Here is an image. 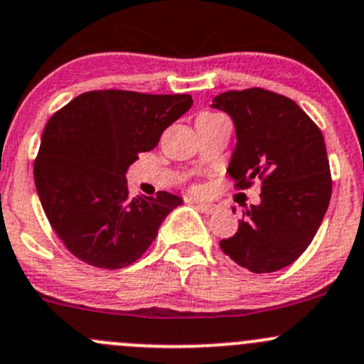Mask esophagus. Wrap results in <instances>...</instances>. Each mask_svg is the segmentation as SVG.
<instances>
[{"instance_id":"obj_1","label":"esophagus","mask_w":364,"mask_h":364,"mask_svg":"<svg viewBox=\"0 0 364 364\" xmlns=\"http://www.w3.org/2000/svg\"><path fill=\"white\" fill-rule=\"evenodd\" d=\"M197 208L200 209V211L208 213V215H211V213L216 211V205L215 204H209V203H200V200H197Z\"/></svg>"}]
</instances>
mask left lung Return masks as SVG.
Returning <instances> with one entry per match:
<instances>
[{
    "mask_svg": "<svg viewBox=\"0 0 364 364\" xmlns=\"http://www.w3.org/2000/svg\"><path fill=\"white\" fill-rule=\"evenodd\" d=\"M211 107L236 127L227 172L237 188L262 181L260 204L243 213L237 232L220 248L252 273L287 267L311 243L331 199L322 132L294 100L262 87L225 91Z\"/></svg>",
    "mask_w": 364,
    "mask_h": 364,
    "instance_id": "1",
    "label": "left lung"
}]
</instances>
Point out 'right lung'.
I'll list each match as a JSON object with an SVG mask.
<instances>
[{"label":"right lung","mask_w":364,"mask_h":364,"mask_svg":"<svg viewBox=\"0 0 364 364\" xmlns=\"http://www.w3.org/2000/svg\"><path fill=\"white\" fill-rule=\"evenodd\" d=\"M192 104L190 95L87 91L47 121L33 174L47 220L72 255L121 269L148 250L183 199L168 192L132 199L124 174Z\"/></svg>","instance_id":"1"}]
</instances>
